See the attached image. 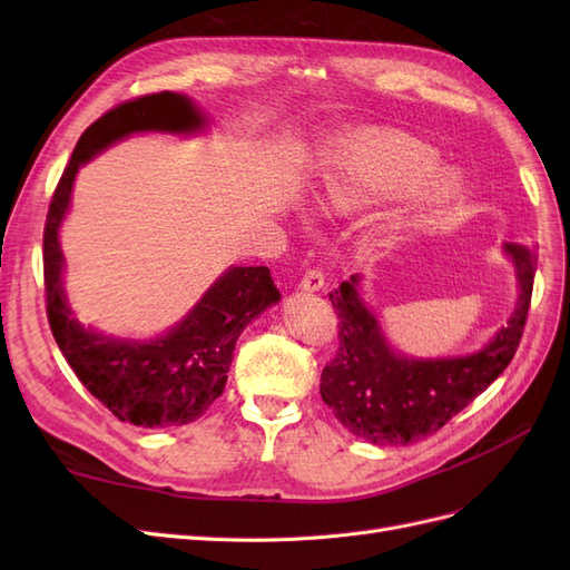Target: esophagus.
I'll return each mask as SVG.
<instances>
[{
  "instance_id": "34e87169",
  "label": "esophagus",
  "mask_w": 570,
  "mask_h": 570,
  "mask_svg": "<svg viewBox=\"0 0 570 570\" xmlns=\"http://www.w3.org/2000/svg\"><path fill=\"white\" fill-rule=\"evenodd\" d=\"M323 283H325V275L321 273V268H306L299 281V287L306 292H316L323 287Z\"/></svg>"
}]
</instances>
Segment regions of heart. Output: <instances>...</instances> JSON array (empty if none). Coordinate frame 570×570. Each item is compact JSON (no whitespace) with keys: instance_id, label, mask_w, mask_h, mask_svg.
Listing matches in <instances>:
<instances>
[{"instance_id":"obj_1","label":"heart","mask_w":570,"mask_h":570,"mask_svg":"<svg viewBox=\"0 0 570 570\" xmlns=\"http://www.w3.org/2000/svg\"><path fill=\"white\" fill-rule=\"evenodd\" d=\"M435 166L438 151L416 137L392 128H361L337 137L325 149L314 170L312 202L323 214H352L416 187ZM419 189L423 202L440 204L456 195L459 183L450 174H440ZM396 228V220L377 223L368 239L385 245Z\"/></svg>"}]
</instances>
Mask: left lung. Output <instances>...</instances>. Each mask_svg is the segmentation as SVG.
I'll return each instance as SVG.
<instances>
[{"instance_id":"obj_1","label":"left lung","mask_w":570,"mask_h":570,"mask_svg":"<svg viewBox=\"0 0 570 570\" xmlns=\"http://www.w3.org/2000/svg\"><path fill=\"white\" fill-rule=\"evenodd\" d=\"M507 252L519 273V304L494 340L471 356H396L356 295V275L327 295L340 318V344L321 373V396L352 435L373 444L419 442L438 433L504 373L525 331L538 268L530 249L507 245Z\"/></svg>"}]
</instances>
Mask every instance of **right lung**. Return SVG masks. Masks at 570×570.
<instances>
[{"instance_id":"1","label":"right lung","mask_w":570,"mask_h":570,"mask_svg":"<svg viewBox=\"0 0 570 570\" xmlns=\"http://www.w3.org/2000/svg\"><path fill=\"white\" fill-rule=\"evenodd\" d=\"M202 116L176 92L124 101L80 135L51 195L42 237L47 321L78 381L118 421L140 428L185 425L204 416L226 390L233 350L247 323L281 299L266 266H235L223 273L178 327L154 342H124L82 327L61 287L63 256L59 223L71 202L80 164L137 130H193Z\"/></svg>"}]
</instances>
